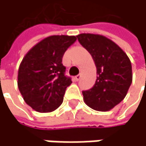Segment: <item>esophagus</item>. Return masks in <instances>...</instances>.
I'll return each mask as SVG.
<instances>
[{
	"label": "esophagus",
	"mask_w": 146,
	"mask_h": 146,
	"mask_svg": "<svg viewBox=\"0 0 146 146\" xmlns=\"http://www.w3.org/2000/svg\"><path fill=\"white\" fill-rule=\"evenodd\" d=\"M80 78H81V74H78V75H76V76L74 77V80H75L76 81H79V80H80Z\"/></svg>",
	"instance_id": "34e87169"
}]
</instances>
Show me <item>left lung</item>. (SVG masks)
<instances>
[{
	"label": "left lung",
	"instance_id": "left-lung-1",
	"mask_svg": "<svg viewBox=\"0 0 146 146\" xmlns=\"http://www.w3.org/2000/svg\"><path fill=\"white\" fill-rule=\"evenodd\" d=\"M92 54L97 67L94 86L83 92L84 102L97 111H109L126 97L133 81L132 64L127 54L108 37L92 33L77 36Z\"/></svg>",
	"mask_w": 146,
	"mask_h": 146
}]
</instances>
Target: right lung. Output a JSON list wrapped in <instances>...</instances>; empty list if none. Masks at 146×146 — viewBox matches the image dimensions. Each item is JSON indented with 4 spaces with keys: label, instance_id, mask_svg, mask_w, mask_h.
<instances>
[{
    "label": "right lung",
    "instance_id": "add662e5",
    "mask_svg": "<svg viewBox=\"0 0 146 146\" xmlns=\"http://www.w3.org/2000/svg\"><path fill=\"white\" fill-rule=\"evenodd\" d=\"M77 40L75 36H49L34 45L24 56L18 72V87L25 102L34 110L48 113L63 102L67 86L62 57Z\"/></svg>",
    "mask_w": 146,
    "mask_h": 146
}]
</instances>
